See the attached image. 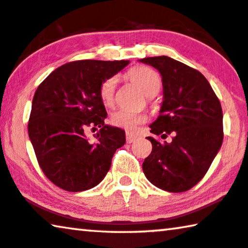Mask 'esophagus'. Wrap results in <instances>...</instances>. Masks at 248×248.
Segmentation results:
<instances>
[{
  "mask_svg": "<svg viewBox=\"0 0 248 248\" xmlns=\"http://www.w3.org/2000/svg\"><path fill=\"white\" fill-rule=\"evenodd\" d=\"M136 136L134 134H131V132H125V140H127L128 144H131V142H134L136 140Z\"/></svg>",
  "mask_w": 248,
  "mask_h": 248,
  "instance_id": "1",
  "label": "esophagus"
}]
</instances>
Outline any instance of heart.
<instances>
[{
    "instance_id": "b5f03b06",
    "label": "heart",
    "mask_w": 248,
    "mask_h": 248,
    "mask_svg": "<svg viewBox=\"0 0 248 248\" xmlns=\"http://www.w3.org/2000/svg\"><path fill=\"white\" fill-rule=\"evenodd\" d=\"M125 76L132 84L138 86L146 96H154L162 86V78L158 73L147 66L132 67L127 72ZM116 85L117 78L114 76L108 78L101 83L99 95L106 107H111L113 104ZM146 120H147V114L145 112H131L127 110H117L110 117L111 124L127 130H134L137 125L144 124Z\"/></svg>"
}]
</instances>
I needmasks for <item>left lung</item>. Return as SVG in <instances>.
<instances>
[{
    "mask_svg": "<svg viewBox=\"0 0 248 248\" xmlns=\"http://www.w3.org/2000/svg\"><path fill=\"white\" fill-rule=\"evenodd\" d=\"M139 62L162 75L163 103L151 132L172 140L147 137L152 153L142 163L147 180L169 192H184L201 181L221 147L222 110L207 78L190 66L167 56Z\"/></svg>",
    "mask_w": 248,
    "mask_h": 248,
    "instance_id": "obj_1",
    "label": "left lung"
}]
</instances>
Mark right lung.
Segmentation results:
<instances>
[{
    "label": "right lung",
    "instance_id": "obj_1",
    "mask_svg": "<svg viewBox=\"0 0 248 248\" xmlns=\"http://www.w3.org/2000/svg\"><path fill=\"white\" fill-rule=\"evenodd\" d=\"M129 61H76L50 73L32 100L28 134L45 175L69 192L96 186L125 142L123 129L104 124L107 111L100 85ZM100 127L97 140L85 137L86 127Z\"/></svg>",
    "mask_w": 248,
    "mask_h": 248
}]
</instances>
